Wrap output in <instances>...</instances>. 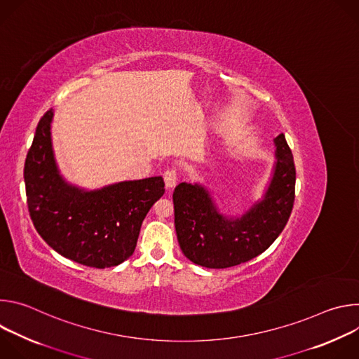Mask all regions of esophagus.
<instances>
[{"mask_svg":"<svg viewBox=\"0 0 359 359\" xmlns=\"http://www.w3.org/2000/svg\"><path fill=\"white\" fill-rule=\"evenodd\" d=\"M163 179H165V184H166L168 189L175 187V184L177 182V172H176V169H168L163 173Z\"/></svg>","mask_w":359,"mask_h":359,"instance_id":"esophagus-1","label":"esophagus"}]
</instances>
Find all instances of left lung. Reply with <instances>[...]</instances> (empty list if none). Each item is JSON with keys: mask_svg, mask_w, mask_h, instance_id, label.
I'll return each mask as SVG.
<instances>
[{"mask_svg": "<svg viewBox=\"0 0 359 359\" xmlns=\"http://www.w3.org/2000/svg\"><path fill=\"white\" fill-rule=\"evenodd\" d=\"M274 144L277 161L269 189L241 217L222 215L201 184L176 186L175 227L190 262L208 269L238 266L266 251L284 230L295 197V166L284 133Z\"/></svg>", "mask_w": 359, "mask_h": 359, "instance_id": "obj_1", "label": "left lung"}]
</instances>
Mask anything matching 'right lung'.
<instances>
[{
	"label": "right lung",
	"mask_w": 359,
	"mask_h": 359,
	"mask_svg": "<svg viewBox=\"0 0 359 359\" xmlns=\"http://www.w3.org/2000/svg\"><path fill=\"white\" fill-rule=\"evenodd\" d=\"M49 109L39 121L24 168L31 220L45 243L82 266L105 269L128 260L142 222L165 193L162 176L126 180L97 190L69 184L57 166Z\"/></svg>",
	"instance_id": "add662e5"
}]
</instances>
